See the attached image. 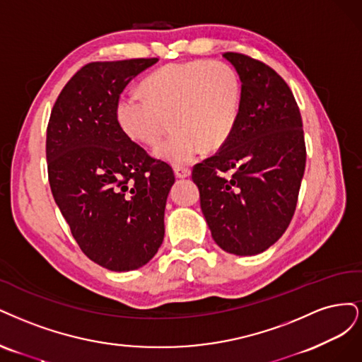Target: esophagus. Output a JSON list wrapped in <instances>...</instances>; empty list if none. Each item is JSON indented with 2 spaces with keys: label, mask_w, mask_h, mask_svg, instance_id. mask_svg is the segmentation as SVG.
Returning <instances> with one entry per match:
<instances>
[{
  "label": "esophagus",
  "mask_w": 362,
  "mask_h": 362,
  "mask_svg": "<svg viewBox=\"0 0 362 362\" xmlns=\"http://www.w3.org/2000/svg\"><path fill=\"white\" fill-rule=\"evenodd\" d=\"M174 174H176V177L179 179H186L191 176V170L186 167H174Z\"/></svg>",
  "instance_id": "1"
}]
</instances>
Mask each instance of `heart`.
I'll use <instances>...</instances> for the list:
<instances>
[{
  "instance_id": "obj_1",
  "label": "heart",
  "mask_w": 362,
  "mask_h": 362,
  "mask_svg": "<svg viewBox=\"0 0 362 362\" xmlns=\"http://www.w3.org/2000/svg\"><path fill=\"white\" fill-rule=\"evenodd\" d=\"M141 95L127 93L115 105L120 131L141 146H153L171 117L173 134L155 153L173 165L192 162L203 148L227 143L235 129L242 86L230 64L215 60L170 63L139 84Z\"/></svg>"
}]
</instances>
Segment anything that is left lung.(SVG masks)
<instances>
[{
	"mask_svg": "<svg viewBox=\"0 0 362 362\" xmlns=\"http://www.w3.org/2000/svg\"><path fill=\"white\" fill-rule=\"evenodd\" d=\"M223 55L242 81L239 117L227 143L194 165L192 180L214 240L230 254L255 255L284 235L295 215L304 129L293 93L272 67L240 52Z\"/></svg>",
	"mask_w": 362,
	"mask_h": 362,
	"instance_id": "8db88e82",
	"label": "left lung"
}]
</instances>
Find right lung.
Here are the masks:
<instances>
[{"label":"right lung","mask_w":362,"mask_h":362,"mask_svg":"<svg viewBox=\"0 0 362 362\" xmlns=\"http://www.w3.org/2000/svg\"><path fill=\"white\" fill-rule=\"evenodd\" d=\"M156 62L81 67L57 98L46 129L54 200L81 251L115 272L144 266L164 240L173 168L127 138L115 120L124 87Z\"/></svg>","instance_id":"obj_1"}]
</instances>
